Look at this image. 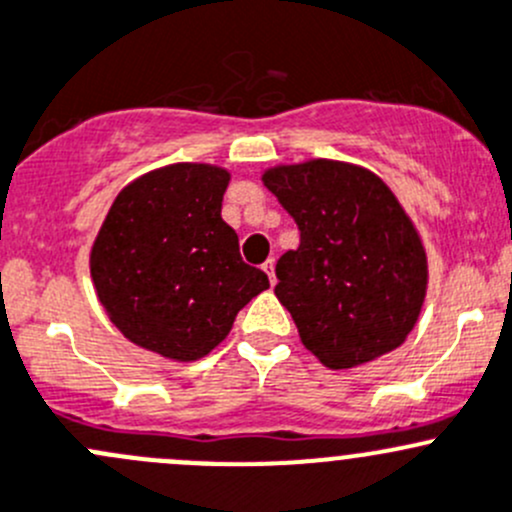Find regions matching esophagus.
I'll list each match as a JSON object with an SVG mask.
<instances>
[{"label": "esophagus", "instance_id": "esophagus-1", "mask_svg": "<svg viewBox=\"0 0 512 512\" xmlns=\"http://www.w3.org/2000/svg\"><path fill=\"white\" fill-rule=\"evenodd\" d=\"M263 271L268 273V281H271V286H276V261H273V258H268V261L263 263Z\"/></svg>", "mask_w": 512, "mask_h": 512}]
</instances>
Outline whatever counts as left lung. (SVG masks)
I'll list each match as a JSON object with an SVG mask.
<instances>
[{"label":"left lung","mask_w":512,"mask_h":512,"mask_svg":"<svg viewBox=\"0 0 512 512\" xmlns=\"http://www.w3.org/2000/svg\"><path fill=\"white\" fill-rule=\"evenodd\" d=\"M300 229L276 263V298L300 342L330 370L397 350L426 298V251L412 219L374 172L308 160L263 172Z\"/></svg>","instance_id":"8db88e82"}]
</instances>
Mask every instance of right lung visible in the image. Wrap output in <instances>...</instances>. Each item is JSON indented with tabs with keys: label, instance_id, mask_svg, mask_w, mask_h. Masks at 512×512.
Masks as SVG:
<instances>
[{
	"label": "right lung",
	"instance_id": "1",
	"mask_svg": "<svg viewBox=\"0 0 512 512\" xmlns=\"http://www.w3.org/2000/svg\"><path fill=\"white\" fill-rule=\"evenodd\" d=\"M229 179L207 162L147 172L120 189L93 241L91 278L110 323L167 360L209 355L268 288L221 219Z\"/></svg>",
	"mask_w": 512,
	"mask_h": 512
}]
</instances>
